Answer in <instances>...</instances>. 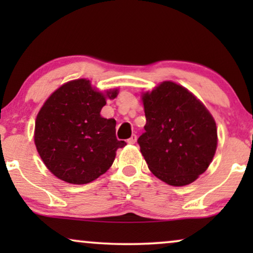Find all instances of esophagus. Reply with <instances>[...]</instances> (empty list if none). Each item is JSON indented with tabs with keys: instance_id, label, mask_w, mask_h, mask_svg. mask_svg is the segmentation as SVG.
I'll list each match as a JSON object with an SVG mask.
<instances>
[{
	"instance_id": "obj_1",
	"label": "esophagus",
	"mask_w": 253,
	"mask_h": 253,
	"mask_svg": "<svg viewBox=\"0 0 253 253\" xmlns=\"http://www.w3.org/2000/svg\"><path fill=\"white\" fill-rule=\"evenodd\" d=\"M136 141H137V134H132V136H131L130 138H129V139H127L126 140V143L127 144H134V143H136Z\"/></svg>"
}]
</instances>
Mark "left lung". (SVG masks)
I'll use <instances>...</instances> for the list:
<instances>
[{"instance_id":"1","label":"left lung","mask_w":253,"mask_h":253,"mask_svg":"<svg viewBox=\"0 0 253 253\" xmlns=\"http://www.w3.org/2000/svg\"><path fill=\"white\" fill-rule=\"evenodd\" d=\"M146 124L138 144L148 168L169 185H188L209 168L217 145L216 124L183 86L161 83L143 94Z\"/></svg>"}]
</instances>
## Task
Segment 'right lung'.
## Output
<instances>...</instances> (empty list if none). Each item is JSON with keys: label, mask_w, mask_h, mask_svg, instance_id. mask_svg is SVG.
<instances>
[{"label": "right lung", "mask_w": 253, "mask_h": 253, "mask_svg": "<svg viewBox=\"0 0 253 253\" xmlns=\"http://www.w3.org/2000/svg\"><path fill=\"white\" fill-rule=\"evenodd\" d=\"M106 94L95 91L87 79H76L57 88L41 107L36 120L34 143L43 164L62 181L87 184L110 168L117 148L116 121L100 115Z\"/></svg>", "instance_id": "add662e5"}]
</instances>
